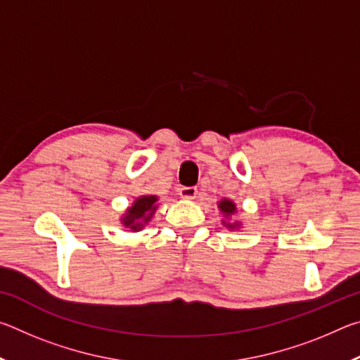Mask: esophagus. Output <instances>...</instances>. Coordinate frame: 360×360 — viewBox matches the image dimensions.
<instances>
[{
  "label": "esophagus",
  "mask_w": 360,
  "mask_h": 360,
  "mask_svg": "<svg viewBox=\"0 0 360 360\" xmlns=\"http://www.w3.org/2000/svg\"><path fill=\"white\" fill-rule=\"evenodd\" d=\"M197 187H181L179 188V195L181 198H186V200H192L195 198V195H197Z\"/></svg>",
  "instance_id": "esophagus-1"
}]
</instances>
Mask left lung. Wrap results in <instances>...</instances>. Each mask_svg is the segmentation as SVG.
<instances>
[{
	"label": "left lung",
	"mask_w": 360,
	"mask_h": 360,
	"mask_svg": "<svg viewBox=\"0 0 360 360\" xmlns=\"http://www.w3.org/2000/svg\"><path fill=\"white\" fill-rule=\"evenodd\" d=\"M219 210H221L225 216H230V214H233V212L236 211V208H235V205L230 202V200H222L221 203H219ZM225 224V222H224ZM229 227H235V225H238V224H233V225H230V224H227Z\"/></svg>",
	"instance_id": "1"
}]
</instances>
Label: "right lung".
I'll return each mask as SVG.
<instances>
[{
	"label": "right lung",
	"instance_id": "1",
	"mask_svg": "<svg viewBox=\"0 0 360 360\" xmlns=\"http://www.w3.org/2000/svg\"><path fill=\"white\" fill-rule=\"evenodd\" d=\"M155 202L157 197L149 195V197H141L133 203L131 208L127 211V216L124 217V225L133 230H139L143 225L149 221L152 212L155 211Z\"/></svg>",
	"mask_w": 360,
	"mask_h": 360
}]
</instances>
